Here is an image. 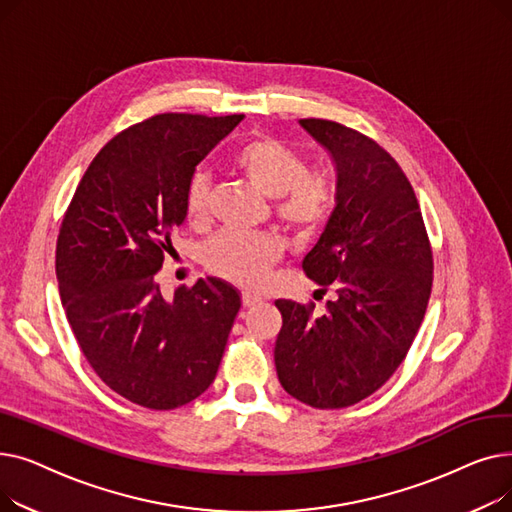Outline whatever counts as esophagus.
<instances>
[{
	"mask_svg": "<svg viewBox=\"0 0 512 512\" xmlns=\"http://www.w3.org/2000/svg\"><path fill=\"white\" fill-rule=\"evenodd\" d=\"M261 303H263V299H261V297H255V294H249V292L242 294V305H245L247 309H249V307H255V305H261Z\"/></svg>",
	"mask_w": 512,
	"mask_h": 512,
	"instance_id": "1",
	"label": "esophagus"
}]
</instances>
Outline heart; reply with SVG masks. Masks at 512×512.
I'll return each mask as SVG.
<instances>
[{"label":"heart","instance_id":"obj_1","mask_svg":"<svg viewBox=\"0 0 512 512\" xmlns=\"http://www.w3.org/2000/svg\"><path fill=\"white\" fill-rule=\"evenodd\" d=\"M232 168L265 197L274 199L276 218L294 234L311 236L328 224L336 209V186L309 174L305 159L274 137H255L232 155ZM184 220L193 230L209 224V180L195 174L186 184ZM276 234H218L205 249V265L224 280L255 288L282 259Z\"/></svg>","mask_w":512,"mask_h":512}]
</instances>
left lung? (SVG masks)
I'll use <instances>...</instances> for the list:
<instances>
[{"mask_svg":"<svg viewBox=\"0 0 512 512\" xmlns=\"http://www.w3.org/2000/svg\"><path fill=\"white\" fill-rule=\"evenodd\" d=\"M301 126L336 164V209L303 259L326 294L315 305L278 299L274 359L282 388L315 409H342L380 390L405 361L423 321L434 257L413 186L396 159L332 120Z\"/></svg>","mask_w":512,"mask_h":512,"instance_id":"8db88e82","label":"left lung"}]
</instances>
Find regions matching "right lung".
<instances>
[{
	"instance_id": "1",
	"label": "right lung",
	"mask_w": 512,
	"mask_h": 512,
	"mask_svg": "<svg viewBox=\"0 0 512 512\" xmlns=\"http://www.w3.org/2000/svg\"><path fill=\"white\" fill-rule=\"evenodd\" d=\"M240 120L159 114L122 130L64 213L56 274L68 324L101 382L134 405L182 407L218 373L240 294L199 278L166 299L155 276L184 222L188 180Z\"/></svg>"
}]
</instances>
